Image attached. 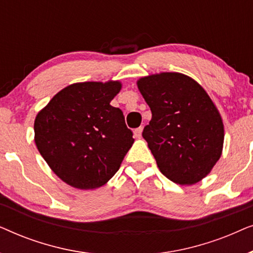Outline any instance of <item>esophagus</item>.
I'll return each instance as SVG.
<instances>
[{
  "label": "esophagus",
  "mask_w": 253,
  "mask_h": 253,
  "mask_svg": "<svg viewBox=\"0 0 253 253\" xmlns=\"http://www.w3.org/2000/svg\"><path fill=\"white\" fill-rule=\"evenodd\" d=\"M141 131H143V127H137V129H134L133 133H134V137L136 138H140L141 137Z\"/></svg>",
  "instance_id": "esophagus-1"
}]
</instances>
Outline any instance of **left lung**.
I'll use <instances>...</instances> for the list:
<instances>
[{
	"label": "left lung",
	"instance_id": "left-lung-1",
	"mask_svg": "<svg viewBox=\"0 0 253 253\" xmlns=\"http://www.w3.org/2000/svg\"><path fill=\"white\" fill-rule=\"evenodd\" d=\"M137 84L152 112L143 137L160 171L182 185L199 182L222 153L216 107L198 83L177 72L148 76Z\"/></svg>",
	"mask_w": 253,
	"mask_h": 253
}]
</instances>
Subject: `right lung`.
I'll list each match as a JSON object with an SVG mask.
<instances>
[{"label":"right lung","mask_w":253,"mask_h":253,"mask_svg":"<svg viewBox=\"0 0 253 253\" xmlns=\"http://www.w3.org/2000/svg\"><path fill=\"white\" fill-rule=\"evenodd\" d=\"M120 89L119 82L72 84L37 115L38 150L67 184L83 190L102 186L132 146L122 110L110 106Z\"/></svg>","instance_id":"right-lung-1"}]
</instances>
